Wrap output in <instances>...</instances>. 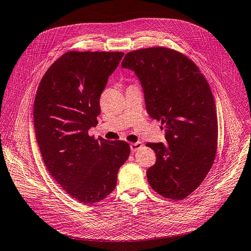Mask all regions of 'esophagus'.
Wrapping results in <instances>:
<instances>
[{
  "label": "esophagus",
  "mask_w": 251,
  "mask_h": 251,
  "mask_svg": "<svg viewBox=\"0 0 251 251\" xmlns=\"http://www.w3.org/2000/svg\"><path fill=\"white\" fill-rule=\"evenodd\" d=\"M129 147H130V151H131L132 152H134V151H137L138 150H140V149L143 147V143H141V142L131 143V144L129 145Z\"/></svg>",
  "instance_id": "esophagus-1"
}]
</instances>
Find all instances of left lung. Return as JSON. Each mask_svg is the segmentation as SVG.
Returning a JSON list of instances; mask_svg holds the SVG:
<instances>
[{
    "mask_svg": "<svg viewBox=\"0 0 251 251\" xmlns=\"http://www.w3.org/2000/svg\"><path fill=\"white\" fill-rule=\"evenodd\" d=\"M141 81L147 110L161 121L167 144L149 143L157 161L147 171L161 196L182 200L204 181L214 163L218 124L205 76L184 54L165 47L128 52L122 62Z\"/></svg>",
    "mask_w": 251,
    "mask_h": 251,
    "instance_id": "left-lung-1",
    "label": "left lung"
}]
</instances>
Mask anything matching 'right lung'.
Instances as JSON below:
<instances>
[{"instance_id":"obj_1","label":"right lung","mask_w":251,"mask_h":251,"mask_svg":"<svg viewBox=\"0 0 251 251\" xmlns=\"http://www.w3.org/2000/svg\"><path fill=\"white\" fill-rule=\"evenodd\" d=\"M123 56L67 52L49 67L37 89L33 117L44 164L54 180L83 204L110 194L129 156L126 142L88 134L99 124L100 95Z\"/></svg>"}]
</instances>
